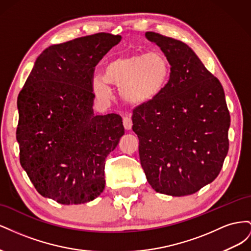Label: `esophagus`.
I'll list each match as a JSON object with an SVG mask.
<instances>
[{"instance_id":"1","label":"esophagus","mask_w":251,"mask_h":251,"mask_svg":"<svg viewBox=\"0 0 251 251\" xmlns=\"http://www.w3.org/2000/svg\"><path fill=\"white\" fill-rule=\"evenodd\" d=\"M124 126H125V127L126 128V130H131L132 128V126H133V121H132V118H131V116H125L124 117Z\"/></svg>"}]
</instances>
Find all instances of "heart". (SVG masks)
Wrapping results in <instances>:
<instances>
[{
  "instance_id": "obj_1",
  "label": "heart",
  "mask_w": 251,
  "mask_h": 251,
  "mask_svg": "<svg viewBox=\"0 0 251 251\" xmlns=\"http://www.w3.org/2000/svg\"><path fill=\"white\" fill-rule=\"evenodd\" d=\"M171 75V65L160 52L130 53L111 58L103 75H95L92 89L100 100H109V83L119 87L121 97L130 104L143 105L162 93Z\"/></svg>"
}]
</instances>
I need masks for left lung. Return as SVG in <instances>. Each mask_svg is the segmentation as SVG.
<instances>
[{"label":"left lung","instance_id":"1","mask_svg":"<svg viewBox=\"0 0 251 251\" xmlns=\"http://www.w3.org/2000/svg\"><path fill=\"white\" fill-rule=\"evenodd\" d=\"M171 75L155 100L133 110V131L151 186L175 196L195 194L214 181L228 153L230 115L224 90L187 45L156 32Z\"/></svg>","mask_w":251,"mask_h":251}]
</instances>
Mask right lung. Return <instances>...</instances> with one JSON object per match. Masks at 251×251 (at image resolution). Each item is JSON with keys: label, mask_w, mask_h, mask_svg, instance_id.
<instances>
[{"label": "right lung", "mask_w": 251, "mask_h": 251, "mask_svg": "<svg viewBox=\"0 0 251 251\" xmlns=\"http://www.w3.org/2000/svg\"><path fill=\"white\" fill-rule=\"evenodd\" d=\"M120 35L100 32L52 45L37 57L18 97L20 162L42 196L92 201L104 188L105 158L125 134L115 113L94 115L96 65Z\"/></svg>", "instance_id": "obj_1"}]
</instances>
